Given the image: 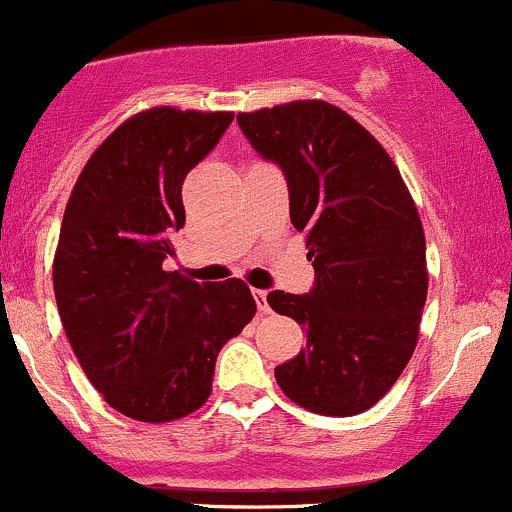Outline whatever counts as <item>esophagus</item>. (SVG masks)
<instances>
[{
    "label": "esophagus",
    "mask_w": 512,
    "mask_h": 512,
    "mask_svg": "<svg viewBox=\"0 0 512 512\" xmlns=\"http://www.w3.org/2000/svg\"><path fill=\"white\" fill-rule=\"evenodd\" d=\"M254 298H256V306H258V313H268V311H271V306H268V298H266V291H254Z\"/></svg>",
    "instance_id": "34e87169"
}]
</instances>
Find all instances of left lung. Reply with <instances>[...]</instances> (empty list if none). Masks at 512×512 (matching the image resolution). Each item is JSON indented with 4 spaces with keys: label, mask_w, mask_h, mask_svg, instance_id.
Masks as SVG:
<instances>
[{
    "label": "left lung",
    "mask_w": 512,
    "mask_h": 512,
    "mask_svg": "<svg viewBox=\"0 0 512 512\" xmlns=\"http://www.w3.org/2000/svg\"><path fill=\"white\" fill-rule=\"evenodd\" d=\"M251 146L281 166L291 224L306 234L316 283L271 291L268 306L306 331L276 366L281 391L321 416L376 406L418 343L428 296L426 236L401 171L353 116L308 99L236 116Z\"/></svg>",
    "instance_id": "obj_1"
}]
</instances>
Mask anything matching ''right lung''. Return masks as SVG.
<instances>
[{
	"label": "right lung",
	"instance_id": "1",
	"mask_svg": "<svg viewBox=\"0 0 512 512\" xmlns=\"http://www.w3.org/2000/svg\"><path fill=\"white\" fill-rule=\"evenodd\" d=\"M231 111L156 106L126 119L89 156L64 209L54 296L91 386L144 423L194 413L216 356L254 318L241 278L199 283L164 271L186 221V174L219 144Z\"/></svg>",
	"mask_w": 512,
	"mask_h": 512
}]
</instances>
